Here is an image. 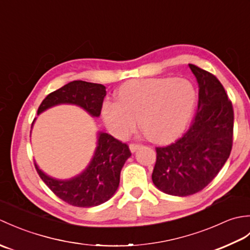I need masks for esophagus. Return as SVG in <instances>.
I'll return each instance as SVG.
<instances>
[{"label": "esophagus", "mask_w": 250, "mask_h": 250, "mask_svg": "<svg viewBox=\"0 0 250 250\" xmlns=\"http://www.w3.org/2000/svg\"><path fill=\"white\" fill-rule=\"evenodd\" d=\"M129 147H130L131 152H135L141 147V145L140 144H130Z\"/></svg>", "instance_id": "esophagus-1"}]
</instances>
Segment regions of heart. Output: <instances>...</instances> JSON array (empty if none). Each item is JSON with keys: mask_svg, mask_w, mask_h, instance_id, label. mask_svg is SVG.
<instances>
[{"mask_svg": "<svg viewBox=\"0 0 250 250\" xmlns=\"http://www.w3.org/2000/svg\"><path fill=\"white\" fill-rule=\"evenodd\" d=\"M196 93L187 79L146 78L122 84L116 101H105L102 118L117 139L141 129L152 142L176 139L187 128L195 106Z\"/></svg>", "mask_w": 250, "mask_h": 250, "instance_id": "1", "label": "heart"}]
</instances>
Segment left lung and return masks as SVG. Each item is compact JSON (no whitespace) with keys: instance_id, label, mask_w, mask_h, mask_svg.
<instances>
[{"instance_id":"left-lung-1","label":"left lung","mask_w":250,"mask_h":250,"mask_svg":"<svg viewBox=\"0 0 250 250\" xmlns=\"http://www.w3.org/2000/svg\"><path fill=\"white\" fill-rule=\"evenodd\" d=\"M199 83V101L189 129L171 145L157 147L152 182L164 193L187 196L203 190L230 156L234 113L221 83L189 64Z\"/></svg>"}]
</instances>
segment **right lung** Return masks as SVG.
<instances>
[{"label": "right lung", "instance_id": "1", "mask_svg": "<svg viewBox=\"0 0 250 250\" xmlns=\"http://www.w3.org/2000/svg\"><path fill=\"white\" fill-rule=\"evenodd\" d=\"M106 88L101 83L74 81L49 93L41 103L37 115L59 104H75L91 115L99 117L106 95ZM35 119L32 122L33 126ZM131 156L129 146L111 135L99 132L98 144L89 166L77 176L67 180L50 177L35 168L42 180L58 198L77 207H92L104 203L118 189L120 172L126 159Z\"/></svg>", "mask_w": 250, "mask_h": 250}]
</instances>
